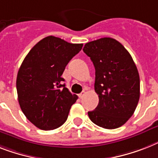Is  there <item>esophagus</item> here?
<instances>
[{"mask_svg":"<svg viewBox=\"0 0 158 158\" xmlns=\"http://www.w3.org/2000/svg\"><path fill=\"white\" fill-rule=\"evenodd\" d=\"M85 94H86V92H84V91H83L81 93H79V98H83V96H84Z\"/></svg>","mask_w":158,"mask_h":158,"instance_id":"esophagus-1","label":"esophagus"}]
</instances>
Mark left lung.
Returning a JSON list of instances; mask_svg holds the SVG:
<instances>
[{"mask_svg": "<svg viewBox=\"0 0 158 158\" xmlns=\"http://www.w3.org/2000/svg\"><path fill=\"white\" fill-rule=\"evenodd\" d=\"M83 52L96 70L95 92L99 103L88 113L92 123L115 129L132 116L139 99V76L132 57L118 40L104 37L88 42Z\"/></svg>", "mask_w": 158, "mask_h": 158, "instance_id": "8db88e82", "label": "left lung"}]
</instances>
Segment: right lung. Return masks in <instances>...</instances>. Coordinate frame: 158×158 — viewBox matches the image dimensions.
<instances>
[{"mask_svg":"<svg viewBox=\"0 0 158 158\" xmlns=\"http://www.w3.org/2000/svg\"><path fill=\"white\" fill-rule=\"evenodd\" d=\"M83 44H70L49 35L39 41L24 58L17 75L18 99L27 118L41 130H53L66 121L78 97L62 84L68 62Z\"/></svg>","mask_w":158,"mask_h":158,"instance_id":"right-lung-1","label":"right lung"}]
</instances>
